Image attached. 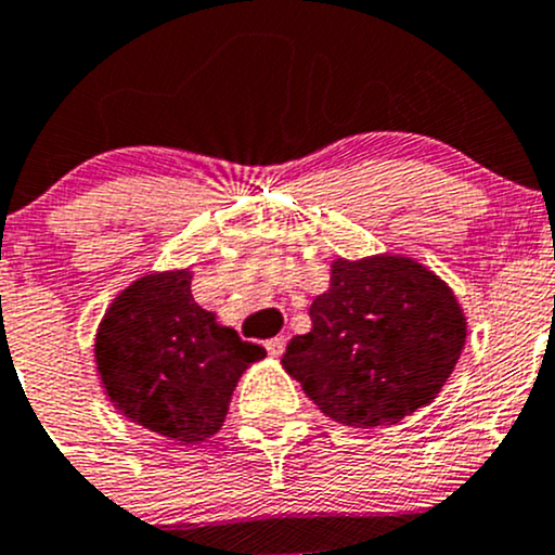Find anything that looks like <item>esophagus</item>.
Returning <instances> with one entry per match:
<instances>
[{
  "label": "esophagus",
  "instance_id": "1",
  "mask_svg": "<svg viewBox=\"0 0 555 555\" xmlns=\"http://www.w3.org/2000/svg\"><path fill=\"white\" fill-rule=\"evenodd\" d=\"M285 341H288L285 336H275V339L267 341V352H270L272 358H280L285 352Z\"/></svg>",
  "mask_w": 555,
  "mask_h": 555
}]
</instances>
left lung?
Segmentation results:
<instances>
[{
    "instance_id": "obj_1",
    "label": "left lung",
    "mask_w": 555,
    "mask_h": 555,
    "mask_svg": "<svg viewBox=\"0 0 555 555\" xmlns=\"http://www.w3.org/2000/svg\"><path fill=\"white\" fill-rule=\"evenodd\" d=\"M310 318V334L294 336L280 363L325 416L350 427L396 425L433 403L467 336L454 291L392 254L336 259Z\"/></svg>"
}]
</instances>
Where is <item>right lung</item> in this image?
<instances>
[{
  "instance_id": "obj_1",
  "label": "right lung",
  "mask_w": 555,
  "mask_h": 555,
  "mask_svg": "<svg viewBox=\"0 0 555 555\" xmlns=\"http://www.w3.org/2000/svg\"><path fill=\"white\" fill-rule=\"evenodd\" d=\"M264 356L194 301L190 270L130 283L95 334L108 401L135 425L181 443L221 430L237 379Z\"/></svg>"
}]
</instances>
